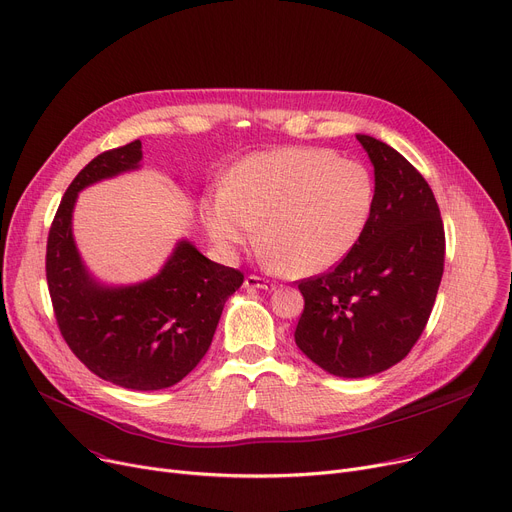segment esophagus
<instances>
[{
    "mask_svg": "<svg viewBox=\"0 0 512 512\" xmlns=\"http://www.w3.org/2000/svg\"><path fill=\"white\" fill-rule=\"evenodd\" d=\"M244 285H246V289H275L273 281H268V279L258 277V275H248Z\"/></svg>",
    "mask_w": 512,
    "mask_h": 512,
    "instance_id": "obj_1",
    "label": "esophagus"
}]
</instances>
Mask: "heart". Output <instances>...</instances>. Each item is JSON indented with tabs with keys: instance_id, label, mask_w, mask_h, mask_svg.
<instances>
[{
	"instance_id": "b5f03b06",
	"label": "heart",
	"mask_w": 512,
	"mask_h": 512,
	"mask_svg": "<svg viewBox=\"0 0 512 512\" xmlns=\"http://www.w3.org/2000/svg\"><path fill=\"white\" fill-rule=\"evenodd\" d=\"M376 202L368 167L333 150L289 146L244 159L225 190L202 202V223L227 254L258 235L285 275L310 277L341 262L362 237Z\"/></svg>"
}]
</instances>
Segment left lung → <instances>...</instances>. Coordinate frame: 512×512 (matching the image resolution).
I'll list each match as a JSON object with an SVG mask.
<instances>
[{
    "label": "left lung",
    "instance_id": "1",
    "mask_svg": "<svg viewBox=\"0 0 512 512\" xmlns=\"http://www.w3.org/2000/svg\"><path fill=\"white\" fill-rule=\"evenodd\" d=\"M374 165L376 202L351 252L297 281L295 343L316 366L364 378L399 364L422 337L444 270V225L432 188L401 153L357 134Z\"/></svg>",
    "mask_w": 512,
    "mask_h": 512
}]
</instances>
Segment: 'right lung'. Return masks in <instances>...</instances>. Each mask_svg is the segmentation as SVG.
Returning <instances> with one entry per match:
<instances>
[{"label": "right lung", "instance_id": "right-lung-1", "mask_svg": "<svg viewBox=\"0 0 512 512\" xmlns=\"http://www.w3.org/2000/svg\"><path fill=\"white\" fill-rule=\"evenodd\" d=\"M140 159L142 144L134 140L105 150L74 177L49 229L45 270L59 333L80 362L117 386L159 390L198 366L244 273L179 242L150 281L109 289L90 279L72 237L76 196L99 179L136 169Z\"/></svg>", "mask_w": 512, "mask_h": 512}]
</instances>
